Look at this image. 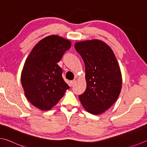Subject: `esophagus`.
<instances>
[{
  "mask_svg": "<svg viewBox=\"0 0 147 147\" xmlns=\"http://www.w3.org/2000/svg\"><path fill=\"white\" fill-rule=\"evenodd\" d=\"M75 83H76V80H73V81H71V85L72 86V87L75 85Z\"/></svg>",
  "mask_w": 147,
  "mask_h": 147,
  "instance_id": "1",
  "label": "esophagus"
}]
</instances>
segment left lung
<instances>
[{
	"instance_id": "8db88e82",
	"label": "left lung",
	"mask_w": 147,
	"mask_h": 147,
	"mask_svg": "<svg viewBox=\"0 0 147 147\" xmlns=\"http://www.w3.org/2000/svg\"><path fill=\"white\" fill-rule=\"evenodd\" d=\"M85 63L87 88L79 96L88 113L99 115L108 110L119 97L122 89V74L115 55L100 40L76 42L74 45Z\"/></svg>"
}]
</instances>
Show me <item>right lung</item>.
<instances>
[{"instance_id": "right-lung-1", "label": "right lung", "mask_w": 147, "mask_h": 147, "mask_svg": "<svg viewBox=\"0 0 147 147\" xmlns=\"http://www.w3.org/2000/svg\"><path fill=\"white\" fill-rule=\"evenodd\" d=\"M71 46L69 39L49 36L37 43L25 60L22 85L27 99L39 110H51L69 88L57 63Z\"/></svg>"}]
</instances>
